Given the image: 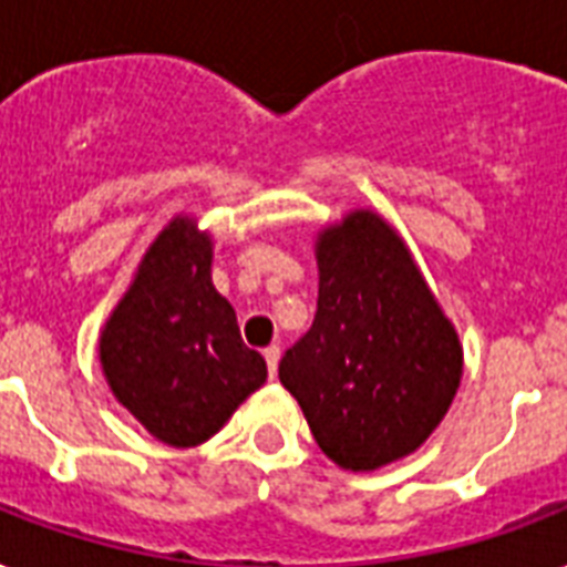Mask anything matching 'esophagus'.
Masks as SVG:
<instances>
[{
    "label": "esophagus",
    "instance_id": "esophagus-1",
    "mask_svg": "<svg viewBox=\"0 0 567 567\" xmlns=\"http://www.w3.org/2000/svg\"><path fill=\"white\" fill-rule=\"evenodd\" d=\"M266 363H269V375L271 379H275V375H278V361H280V346L278 343H271L269 349H266Z\"/></svg>",
    "mask_w": 567,
    "mask_h": 567
}]
</instances>
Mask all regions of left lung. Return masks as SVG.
I'll use <instances>...</instances> for the list:
<instances>
[{"label": "left lung", "instance_id": "8db88e82", "mask_svg": "<svg viewBox=\"0 0 567 567\" xmlns=\"http://www.w3.org/2000/svg\"><path fill=\"white\" fill-rule=\"evenodd\" d=\"M319 301L280 358L316 443L346 471L420 450L462 384V343L402 236L354 209L316 236Z\"/></svg>", "mask_w": 567, "mask_h": 567}]
</instances>
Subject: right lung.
I'll return each mask as SVG.
<instances>
[{
	"label": "right lung",
	"instance_id": "1",
	"mask_svg": "<svg viewBox=\"0 0 567 567\" xmlns=\"http://www.w3.org/2000/svg\"><path fill=\"white\" fill-rule=\"evenodd\" d=\"M209 271V234L188 215L171 218L100 331V363L117 402L179 450L209 441L269 375Z\"/></svg>",
	"mask_w": 567,
	"mask_h": 567
}]
</instances>
